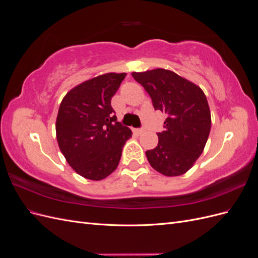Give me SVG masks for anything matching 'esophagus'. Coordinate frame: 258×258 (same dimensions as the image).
<instances>
[{
    "mask_svg": "<svg viewBox=\"0 0 258 258\" xmlns=\"http://www.w3.org/2000/svg\"><path fill=\"white\" fill-rule=\"evenodd\" d=\"M137 135H142L143 132H144V129L143 128H138V129H135L134 130Z\"/></svg>",
    "mask_w": 258,
    "mask_h": 258,
    "instance_id": "34e87169",
    "label": "esophagus"
}]
</instances>
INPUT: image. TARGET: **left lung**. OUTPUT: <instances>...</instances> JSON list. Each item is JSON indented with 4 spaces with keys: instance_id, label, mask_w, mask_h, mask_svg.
Listing matches in <instances>:
<instances>
[{
    "instance_id": "left-lung-1",
    "label": "left lung",
    "mask_w": 258,
    "mask_h": 258,
    "mask_svg": "<svg viewBox=\"0 0 258 258\" xmlns=\"http://www.w3.org/2000/svg\"><path fill=\"white\" fill-rule=\"evenodd\" d=\"M150 95L155 110L167 114L158 145L146 151L151 166L167 176L187 172L204 152L211 129L207 97L197 85L165 69L134 72Z\"/></svg>"
}]
</instances>
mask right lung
<instances>
[{"mask_svg":"<svg viewBox=\"0 0 258 258\" xmlns=\"http://www.w3.org/2000/svg\"><path fill=\"white\" fill-rule=\"evenodd\" d=\"M126 73H107L70 90L60 104L56 132L61 153L76 173L100 181L117 168L131 130L111 105Z\"/></svg>","mask_w":258,"mask_h":258,"instance_id":"1","label":"right lung"}]
</instances>
